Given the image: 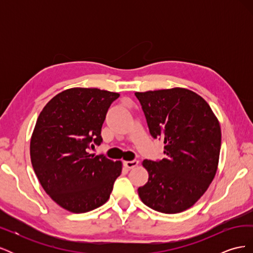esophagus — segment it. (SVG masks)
Here are the masks:
<instances>
[{
    "label": "esophagus",
    "instance_id": "obj_1",
    "mask_svg": "<svg viewBox=\"0 0 253 253\" xmlns=\"http://www.w3.org/2000/svg\"><path fill=\"white\" fill-rule=\"evenodd\" d=\"M138 166V160H131V162H125V167L127 169H133V168Z\"/></svg>",
    "mask_w": 253,
    "mask_h": 253
}]
</instances>
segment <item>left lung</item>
<instances>
[{"label":"left lung","instance_id":"obj_1","mask_svg":"<svg viewBox=\"0 0 253 253\" xmlns=\"http://www.w3.org/2000/svg\"><path fill=\"white\" fill-rule=\"evenodd\" d=\"M135 95L150 134L164 139L166 155L159 162L143 160L149 179L138 188V195L155 211H185L204 195L216 174L219 122L205 99L187 88L136 91Z\"/></svg>","mask_w":253,"mask_h":253}]
</instances>
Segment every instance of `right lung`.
I'll list each match as a JSON object with an SVG mask.
<instances>
[{"mask_svg": "<svg viewBox=\"0 0 253 253\" xmlns=\"http://www.w3.org/2000/svg\"><path fill=\"white\" fill-rule=\"evenodd\" d=\"M118 93L73 87L44 106L30 139L34 171L51 200L73 213L94 210L108 202L122 163L87 149L100 144L106 113Z\"/></svg>", "mask_w": 253, "mask_h": 253, "instance_id": "right-lung-1", "label": "right lung"}]
</instances>
